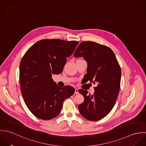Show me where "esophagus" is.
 Masks as SVG:
<instances>
[{
  "instance_id": "1",
  "label": "esophagus",
  "mask_w": 146,
  "mask_h": 146,
  "mask_svg": "<svg viewBox=\"0 0 146 146\" xmlns=\"http://www.w3.org/2000/svg\"><path fill=\"white\" fill-rule=\"evenodd\" d=\"M75 94H78V93H79L78 89V88H75Z\"/></svg>"
}]
</instances>
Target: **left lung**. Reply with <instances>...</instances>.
<instances>
[{"label":"left lung","mask_w":146,"mask_h":146,"mask_svg":"<svg viewBox=\"0 0 146 146\" xmlns=\"http://www.w3.org/2000/svg\"><path fill=\"white\" fill-rule=\"evenodd\" d=\"M75 57H83L87 62L84 77L94 84V92L88 94L79 89L84 101L78 106L80 114L90 121L103 119L111 111L119 95L121 71L113 52L108 46L96 42H83L76 48Z\"/></svg>","instance_id":"1"}]
</instances>
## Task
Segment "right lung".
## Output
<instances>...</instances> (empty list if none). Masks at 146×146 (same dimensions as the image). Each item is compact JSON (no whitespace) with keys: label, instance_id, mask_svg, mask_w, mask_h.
Instances as JSON below:
<instances>
[{"label":"right lung","instance_id":"1","mask_svg":"<svg viewBox=\"0 0 146 146\" xmlns=\"http://www.w3.org/2000/svg\"><path fill=\"white\" fill-rule=\"evenodd\" d=\"M78 41L45 39L35 42L23 56L20 64L21 93L29 110L42 120H50L59 115L63 101L75 89L61 88L52 79L63 71L67 60L74 52Z\"/></svg>","mask_w":146,"mask_h":146}]
</instances>
